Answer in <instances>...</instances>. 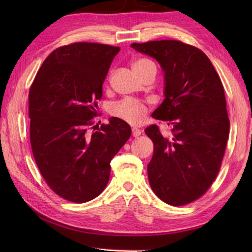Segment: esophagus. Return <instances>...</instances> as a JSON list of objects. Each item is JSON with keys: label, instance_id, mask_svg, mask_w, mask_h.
Wrapping results in <instances>:
<instances>
[{"label": "esophagus", "instance_id": "esophagus-1", "mask_svg": "<svg viewBox=\"0 0 252 252\" xmlns=\"http://www.w3.org/2000/svg\"><path fill=\"white\" fill-rule=\"evenodd\" d=\"M142 133V131L140 130V129H136V128H133L132 129V135L134 136V138H138V136H140Z\"/></svg>", "mask_w": 252, "mask_h": 252}]
</instances>
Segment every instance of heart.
<instances>
[{
  "label": "heart",
  "instance_id": "1",
  "mask_svg": "<svg viewBox=\"0 0 252 252\" xmlns=\"http://www.w3.org/2000/svg\"><path fill=\"white\" fill-rule=\"evenodd\" d=\"M150 65L155 64L147 59H138L132 63V68L136 75H139ZM147 112V105L135 98H124L114 103L110 109V113L114 118H118L132 126L142 125L146 120Z\"/></svg>",
  "mask_w": 252,
  "mask_h": 252
}]
</instances>
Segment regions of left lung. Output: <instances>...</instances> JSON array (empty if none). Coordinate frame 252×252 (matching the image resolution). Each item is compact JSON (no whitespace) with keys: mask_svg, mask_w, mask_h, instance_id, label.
<instances>
[{"mask_svg":"<svg viewBox=\"0 0 252 252\" xmlns=\"http://www.w3.org/2000/svg\"><path fill=\"white\" fill-rule=\"evenodd\" d=\"M131 47L162 67L165 100L152 118L165 121L172 132L163 135L156 124L145 129L154 142L149 184L167 204H189L209 189L224 158L230 123L223 84L208 57L192 45L161 40Z\"/></svg>","mask_w":252,"mask_h":252,"instance_id":"8db88e82","label":"left lung"}]
</instances>
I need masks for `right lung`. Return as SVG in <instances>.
I'll return each instance as SVG.
<instances>
[{"label": "right lung", "mask_w": 252, "mask_h": 252, "mask_svg": "<svg viewBox=\"0 0 252 252\" xmlns=\"http://www.w3.org/2000/svg\"><path fill=\"white\" fill-rule=\"evenodd\" d=\"M120 47L79 42L53 50L29 90L30 144L53 192L85 203L107 186L110 162L131 135L126 122L94 125L102 86Z\"/></svg>", "instance_id": "obj_1"}]
</instances>
